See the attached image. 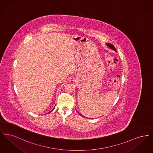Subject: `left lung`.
Segmentation results:
<instances>
[{
	"label": "left lung",
	"instance_id": "8db88e82",
	"mask_svg": "<svg viewBox=\"0 0 153 153\" xmlns=\"http://www.w3.org/2000/svg\"><path fill=\"white\" fill-rule=\"evenodd\" d=\"M106 45H107V46H108V47L109 48H110V49H112L113 51H117V50H116V49L115 48V47H114V46L113 45H112V44H109V43H108V44H106ZM77 112H78V113H79V114H80L81 116H82V117H84V116H82V115H81V114H80V113H79V112L78 111H77Z\"/></svg>",
	"mask_w": 153,
	"mask_h": 153
}]
</instances>
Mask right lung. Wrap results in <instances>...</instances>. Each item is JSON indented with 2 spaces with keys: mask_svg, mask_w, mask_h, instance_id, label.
<instances>
[{
  "mask_svg": "<svg viewBox=\"0 0 153 153\" xmlns=\"http://www.w3.org/2000/svg\"><path fill=\"white\" fill-rule=\"evenodd\" d=\"M55 106H56V105H55ZM54 108H55V107H54V108H53V109H52V110H51V111H50V112H51V111H53V109H54Z\"/></svg>",
  "mask_w": 153,
  "mask_h": 153,
  "instance_id": "1",
  "label": "right lung"
}]
</instances>
